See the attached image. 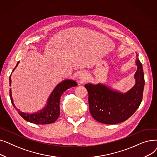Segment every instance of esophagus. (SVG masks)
Wrapping results in <instances>:
<instances>
[{
	"label": "esophagus",
	"mask_w": 157,
	"mask_h": 157,
	"mask_svg": "<svg viewBox=\"0 0 157 157\" xmlns=\"http://www.w3.org/2000/svg\"><path fill=\"white\" fill-rule=\"evenodd\" d=\"M78 78L79 79V81L81 82V83H83V82L85 81L86 78H87V74L85 72H81L78 74Z\"/></svg>",
	"instance_id": "1"
}]
</instances>
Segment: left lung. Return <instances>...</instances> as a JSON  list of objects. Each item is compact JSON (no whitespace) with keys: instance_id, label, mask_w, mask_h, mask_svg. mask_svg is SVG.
<instances>
[{"instance_id":"1","label":"left lung","mask_w":157,"mask_h":157,"mask_svg":"<svg viewBox=\"0 0 157 157\" xmlns=\"http://www.w3.org/2000/svg\"><path fill=\"white\" fill-rule=\"evenodd\" d=\"M136 65V83L126 93L114 90L102 83L85 85L88 92L90 112L95 120L104 124H117L127 120L137 109L143 99L145 82L143 65L137 55Z\"/></svg>"}]
</instances>
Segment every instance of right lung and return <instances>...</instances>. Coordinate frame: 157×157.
Listing matches in <instances>:
<instances>
[{
	"mask_svg": "<svg viewBox=\"0 0 157 157\" xmlns=\"http://www.w3.org/2000/svg\"><path fill=\"white\" fill-rule=\"evenodd\" d=\"M20 62H18L16 64V67L13 70V72L17 67ZM11 76L10 77V86H11ZM78 85L77 83L74 80L72 79H65L63 81L60 82V83L58 84L56 87L53 90V92L48 97L46 104L42 109L34 113H27L21 111L20 109L16 108L13 101V98L12 97L11 90L10 88V95L11 98V101L12 104L17 110L18 113L20 116L26 121L35 123L37 125H45L49 124L55 122L58 118L59 117L60 115V100L62 94L67 90V89L76 86Z\"/></svg>",
	"mask_w": 157,
	"mask_h": 157,
	"instance_id": "obj_1",
	"label": "right lung"
}]
</instances>
